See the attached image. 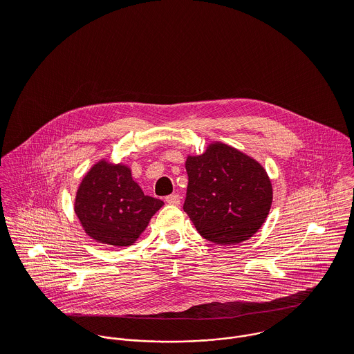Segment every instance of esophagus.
Wrapping results in <instances>:
<instances>
[{"mask_svg":"<svg viewBox=\"0 0 354 354\" xmlns=\"http://www.w3.org/2000/svg\"><path fill=\"white\" fill-rule=\"evenodd\" d=\"M166 203H169V204H173V205H178L180 202H181V198H180V195H177V194H173V195H169V196H166Z\"/></svg>","mask_w":354,"mask_h":354,"instance_id":"esophagus-1","label":"esophagus"}]
</instances>
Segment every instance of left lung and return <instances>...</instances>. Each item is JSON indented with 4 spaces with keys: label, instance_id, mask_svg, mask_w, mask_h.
Returning <instances> with one entry per match:
<instances>
[{
    "label": "left lung",
    "instance_id": "8db88e82",
    "mask_svg": "<svg viewBox=\"0 0 354 354\" xmlns=\"http://www.w3.org/2000/svg\"><path fill=\"white\" fill-rule=\"evenodd\" d=\"M184 211L205 240L233 245L248 240L266 221L272 188L252 158L222 143L188 156Z\"/></svg>",
    "mask_w": 354,
    "mask_h": 354
}]
</instances>
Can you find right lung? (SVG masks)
Instances as JSON below:
<instances>
[{
	"mask_svg": "<svg viewBox=\"0 0 354 354\" xmlns=\"http://www.w3.org/2000/svg\"><path fill=\"white\" fill-rule=\"evenodd\" d=\"M163 202L146 196L122 165L98 162L83 178L75 212L86 233L102 244L132 245Z\"/></svg>",
	"mask_w": 354,
	"mask_h": 354,
	"instance_id": "1",
	"label": "right lung"
}]
</instances>
